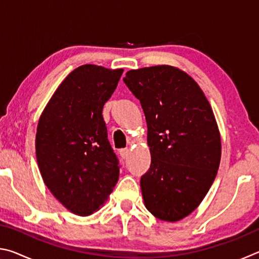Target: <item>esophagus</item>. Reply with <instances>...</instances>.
I'll list each match as a JSON object with an SVG mask.
<instances>
[{
    "label": "esophagus",
    "instance_id": "1",
    "mask_svg": "<svg viewBox=\"0 0 259 259\" xmlns=\"http://www.w3.org/2000/svg\"><path fill=\"white\" fill-rule=\"evenodd\" d=\"M129 154H130V150L128 147L121 148V150H120V155H121L122 159H126V157L129 156Z\"/></svg>",
    "mask_w": 259,
    "mask_h": 259
}]
</instances>
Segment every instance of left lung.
Masks as SVG:
<instances>
[{"label": "left lung", "instance_id": "1", "mask_svg": "<svg viewBox=\"0 0 259 259\" xmlns=\"http://www.w3.org/2000/svg\"><path fill=\"white\" fill-rule=\"evenodd\" d=\"M147 123L151 166L140 178L148 211L177 222L199 207L216 178L222 144L198 83L169 65L131 69L123 78Z\"/></svg>", "mask_w": 259, "mask_h": 259}]
</instances>
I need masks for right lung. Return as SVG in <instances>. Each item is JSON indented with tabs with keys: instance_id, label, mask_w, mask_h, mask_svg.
<instances>
[{
	"instance_id": "1",
	"label": "right lung",
	"mask_w": 259,
	"mask_h": 259,
	"mask_svg": "<svg viewBox=\"0 0 259 259\" xmlns=\"http://www.w3.org/2000/svg\"><path fill=\"white\" fill-rule=\"evenodd\" d=\"M122 73L90 64L75 68L38 120L35 150L43 182L78 216L102 207L119 181V160L109 145L103 107Z\"/></svg>"
}]
</instances>
